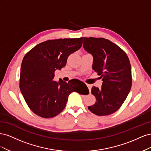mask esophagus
I'll list each match as a JSON object with an SVG mask.
<instances>
[{
  "instance_id": "obj_1",
  "label": "esophagus",
  "mask_w": 151,
  "mask_h": 151,
  "mask_svg": "<svg viewBox=\"0 0 151 151\" xmlns=\"http://www.w3.org/2000/svg\"><path fill=\"white\" fill-rule=\"evenodd\" d=\"M87 86H88L89 92H91V88H92V86H91V84H87Z\"/></svg>"
}]
</instances>
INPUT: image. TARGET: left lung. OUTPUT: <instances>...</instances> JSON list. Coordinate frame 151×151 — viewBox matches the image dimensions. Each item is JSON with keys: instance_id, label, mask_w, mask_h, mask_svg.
Masks as SVG:
<instances>
[{"instance_id": "8db88e82", "label": "left lung", "mask_w": 151, "mask_h": 151, "mask_svg": "<svg viewBox=\"0 0 151 151\" xmlns=\"http://www.w3.org/2000/svg\"><path fill=\"white\" fill-rule=\"evenodd\" d=\"M83 47L93 57V69L101 76V89L93 87L96 103L88 106L98 116L115 113L124 103L132 86L131 65L126 53L116 44L103 38H86Z\"/></svg>"}]
</instances>
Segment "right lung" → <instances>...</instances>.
Masks as SVG:
<instances>
[{
    "mask_svg": "<svg viewBox=\"0 0 151 151\" xmlns=\"http://www.w3.org/2000/svg\"><path fill=\"white\" fill-rule=\"evenodd\" d=\"M83 37L45 41L27 53L21 67L19 88L31 110L42 118L57 116L65 108L68 95L76 91L72 81H53L55 71L65 67L67 58L82 47Z\"/></svg>",
    "mask_w": 151,
    "mask_h": 151,
    "instance_id": "obj_1",
    "label": "right lung"
}]
</instances>
